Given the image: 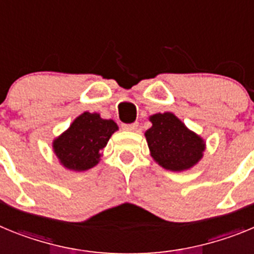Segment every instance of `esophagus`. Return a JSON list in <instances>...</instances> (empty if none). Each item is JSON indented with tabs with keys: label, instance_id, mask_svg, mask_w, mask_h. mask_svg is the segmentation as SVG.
Segmentation results:
<instances>
[{
	"label": "esophagus",
	"instance_id": "34e87169",
	"mask_svg": "<svg viewBox=\"0 0 254 254\" xmlns=\"http://www.w3.org/2000/svg\"><path fill=\"white\" fill-rule=\"evenodd\" d=\"M137 127H138V122L123 123L122 125V129H125V131H136Z\"/></svg>",
	"mask_w": 254,
	"mask_h": 254
}]
</instances>
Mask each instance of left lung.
I'll use <instances>...</instances> for the list:
<instances>
[{
  "label": "left lung",
  "instance_id": "left-lung-1",
  "mask_svg": "<svg viewBox=\"0 0 254 254\" xmlns=\"http://www.w3.org/2000/svg\"><path fill=\"white\" fill-rule=\"evenodd\" d=\"M152 126L145 133L154 160L164 169L182 172L192 168L202 158L205 142L190 131L173 113L150 117Z\"/></svg>",
  "mask_w": 254,
  "mask_h": 254
}]
</instances>
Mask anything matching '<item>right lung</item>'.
Masks as SVG:
<instances>
[{
  "mask_svg": "<svg viewBox=\"0 0 254 254\" xmlns=\"http://www.w3.org/2000/svg\"><path fill=\"white\" fill-rule=\"evenodd\" d=\"M117 129L118 126L112 120H103L98 113L85 112L53 141V150L64 168L84 172L99 163L100 151Z\"/></svg>",
  "mask_w": 254,
  "mask_h": 254,
  "instance_id": "add662e5",
  "label": "right lung"
}]
</instances>
